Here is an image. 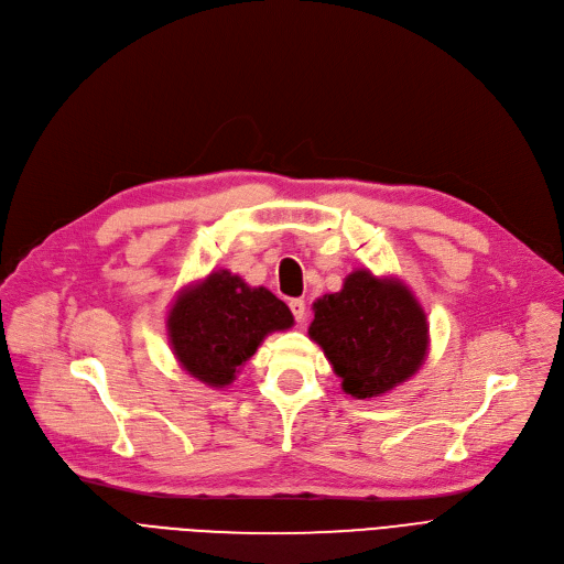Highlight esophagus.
Instances as JSON below:
<instances>
[{"instance_id": "esophagus-1", "label": "esophagus", "mask_w": 564, "mask_h": 564, "mask_svg": "<svg viewBox=\"0 0 564 564\" xmlns=\"http://www.w3.org/2000/svg\"><path fill=\"white\" fill-rule=\"evenodd\" d=\"M288 306H290V311H292L294 319H297V322H304V317H306V304H304V300H290V302H288Z\"/></svg>"}]
</instances>
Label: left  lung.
<instances>
[{
	"label": "left lung",
	"mask_w": 564,
	"mask_h": 564,
	"mask_svg": "<svg viewBox=\"0 0 564 564\" xmlns=\"http://www.w3.org/2000/svg\"><path fill=\"white\" fill-rule=\"evenodd\" d=\"M308 336L343 377V391L359 400L409 379L427 351V322L413 294L370 272L349 274L340 292L315 302Z\"/></svg>",
	"instance_id": "obj_1"
}]
</instances>
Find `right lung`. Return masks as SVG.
I'll return each instance as SVG.
<instances>
[{"label":"right lung","mask_w":564,"mask_h":564,"mask_svg":"<svg viewBox=\"0 0 564 564\" xmlns=\"http://www.w3.org/2000/svg\"><path fill=\"white\" fill-rule=\"evenodd\" d=\"M292 327L290 308L270 290L215 272L183 292L169 315L177 361L207 387H228L262 338Z\"/></svg>","instance_id":"obj_1"}]
</instances>
